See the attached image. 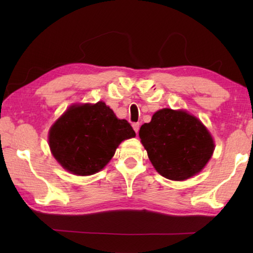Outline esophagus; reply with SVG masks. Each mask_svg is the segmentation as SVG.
I'll use <instances>...</instances> for the list:
<instances>
[{
    "label": "esophagus",
    "instance_id": "34e87169",
    "mask_svg": "<svg viewBox=\"0 0 253 253\" xmlns=\"http://www.w3.org/2000/svg\"><path fill=\"white\" fill-rule=\"evenodd\" d=\"M132 128H133V130H135L136 132H138L139 131V128H140V124H139V123H133L132 124Z\"/></svg>",
    "mask_w": 253,
    "mask_h": 253
}]
</instances>
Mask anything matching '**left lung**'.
I'll use <instances>...</instances> for the list:
<instances>
[{
	"label": "left lung",
	"mask_w": 253,
	"mask_h": 253,
	"mask_svg": "<svg viewBox=\"0 0 253 253\" xmlns=\"http://www.w3.org/2000/svg\"><path fill=\"white\" fill-rule=\"evenodd\" d=\"M139 137L160 175L185 180L202 170L211 159L214 141L200 120L182 110L163 109L143 124Z\"/></svg>",
	"instance_id": "obj_1"
}]
</instances>
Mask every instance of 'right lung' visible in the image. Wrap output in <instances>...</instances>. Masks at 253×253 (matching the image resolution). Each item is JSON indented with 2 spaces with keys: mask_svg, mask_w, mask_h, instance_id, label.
Returning <instances> with one entry per match:
<instances>
[{
  "mask_svg": "<svg viewBox=\"0 0 253 253\" xmlns=\"http://www.w3.org/2000/svg\"><path fill=\"white\" fill-rule=\"evenodd\" d=\"M135 136L130 124L118 120L100 101L69 107L52 125L49 146L53 157L66 170L89 176L110 162L123 140Z\"/></svg>",
  "mask_w": 253,
  "mask_h": 253,
  "instance_id": "right-lung-1",
  "label": "right lung"
}]
</instances>
